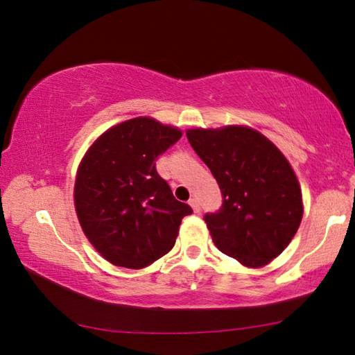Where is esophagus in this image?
Instances as JSON below:
<instances>
[{
    "instance_id": "34e87169",
    "label": "esophagus",
    "mask_w": 355,
    "mask_h": 355,
    "mask_svg": "<svg viewBox=\"0 0 355 355\" xmlns=\"http://www.w3.org/2000/svg\"><path fill=\"white\" fill-rule=\"evenodd\" d=\"M189 205H191L192 211H194V213H199L200 211V203H199V200L196 199V197H192V199L189 200Z\"/></svg>"
}]
</instances>
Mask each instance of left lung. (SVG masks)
<instances>
[{
    "instance_id": "obj_1",
    "label": "left lung",
    "mask_w": 355,
    "mask_h": 355,
    "mask_svg": "<svg viewBox=\"0 0 355 355\" xmlns=\"http://www.w3.org/2000/svg\"><path fill=\"white\" fill-rule=\"evenodd\" d=\"M186 136L224 196L219 211L205 216L216 248L248 268L266 266L302 220V191L290 161L245 125L189 128Z\"/></svg>"
}]
</instances>
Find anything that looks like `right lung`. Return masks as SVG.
Segmentation results:
<instances>
[{"instance_id": "obj_1", "label": "right lung", "mask_w": 355, "mask_h": 355, "mask_svg": "<svg viewBox=\"0 0 355 355\" xmlns=\"http://www.w3.org/2000/svg\"><path fill=\"white\" fill-rule=\"evenodd\" d=\"M182 135L153 117H135L107 128L84 153L75 211L89 243L114 266L142 269L166 255L192 213L155 167Z\"/></svg>"}]
</instances>
